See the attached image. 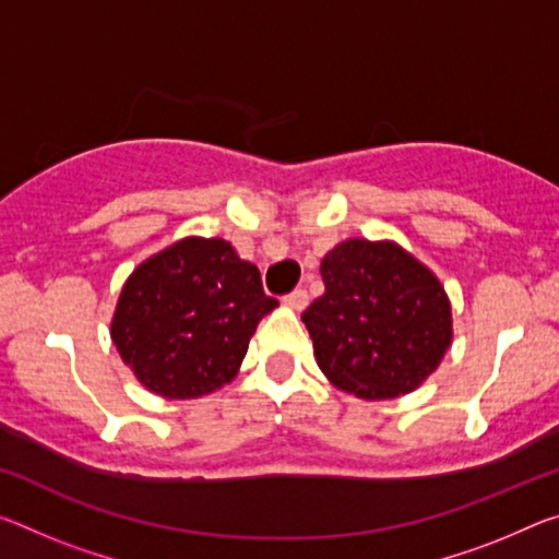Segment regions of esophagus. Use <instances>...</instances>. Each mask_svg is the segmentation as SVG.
<instances>
[{"label": "esophagus", "instance_id": "1", "mask_svg": "<svg viewBox=\"0 0 559 559\" xmlns=\"http://www.w3.org/2000/svg\"><path fill=\"white\" fill-rule=\"evenodd\" d=\"M283 304H286L288 308H294V311H304V308L308 306V290L296 288L294 294H288L286 298H283Z\"/></svg>", "mask_w": 559, "mask_h": 559}]
</instances>
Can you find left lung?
I'll return each mask as SVG.
<instances>
[{"mask_svg": "<svg viewBox=\"0 0 559 559\" xmlns=\"http://www.w3.org/2000/svg\"><path fill=\"white\" fill-rule=\"evenodd\" d=\"M325 294L304 311L318 368L362 401L413 393L453 343L436 273L393 241L348 238L321 263Z\"/></svg>", "mask_w": 559, "mask_h": 559, "instance_id": "1", "label": "left lung"}]
</instances>
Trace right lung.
I'll return each mask as SVG.
<instances>
[{"mask_svg":"<svg viewBox=\"0 0 559 559\" xmlns=\"http://www.w3.org/2000/svg\"><path fill=\"white\" fill-rule=\"evenodd\" d=\"M276 306L231 243L189 236L123 283L111 341L146 391L191 401L231 383L255 325Z\"/></svg>","mask_w":559,"mask_h":559,"instance_id":"obj_1","label":"right lung"}]
</instances>
